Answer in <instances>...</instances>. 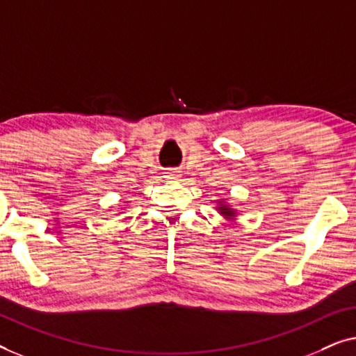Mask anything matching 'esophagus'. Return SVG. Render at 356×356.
<instances>
[{"label": "esophagus", "instance_id": "1", "mask_svg": "<svg viewBox=\"0 0 356 356\" xmlns=\"http://www.w3.org/2000/svg\"><path fill=\"white\" fill-rule=\"evenodd\" d=\"M166 177L168 179H177V177H180V174H179V171H169V172H166Z\"/></svg>", "mask_w": 356, "mask_h": 356}]
</instances>
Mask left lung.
I'll return each mask as SVG.
<instances>
[{
	"instance_id": "8db88e82",
	"label": "left lung",
	"mask_w": 356,
	"mask_h": 356,
	"mask_svg": "<svg viewBox=\"0 0 356 356\" xmlns=\"http://www.w3.org/2000/svg\"><path fill=\"white\" fill-rule=\"evenodd\" d=\"M219 211H221V214H224V216H234V211L230 208H227L226 204H221V207H219Z\"/></svg>"
}]
</instances>
